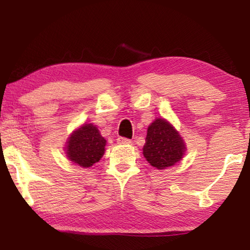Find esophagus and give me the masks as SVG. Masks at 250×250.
<instances>
[{"label": "esophagus", "instance_id": "obj_1", "mask_svg": "<svg viewBox=\"0 0 250 250\" xmlns=\"http://www.w3.org/2000/svg\"><path fill=\"white\" fill-rule=\"evenodd\" d=\"M117 142L119 143V145H131V143H132L131 140L126 139V138H118Z\"/></svg>", "mask_w": 250, "mask_h": 250}]
</instances>
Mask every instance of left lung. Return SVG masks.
I'll use <instances>...</instances> for the list:
<instances>
[{
  "mask_svg": "<svg viewBox=\"0 0 250 250\" xmlns=\"http://www.w3.org/2000/svg\"><path fill=\"white\" fill-rule=\"evenodd\" d=\"M186 143L179 132L164 118H157L148 127L143 156L157 169L179 163L186 152Z\"/></svg>",
  "mask_w": 250,
  "mask_h": 250,
  "instance_id": "obj_1",
  "label": "left lung"
}]
</instances>
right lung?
<instances>
[{
    "instance_id": "1",
    "label": "right lung",
    "mask_w": 250,
    "mask_h": 250,
    "mask_svg": "<svg viewBox=\"0 0 250 250\" xmlns=\"http://www.w3.org/2000/svg\"><path fill=\"white\" fill-rule=\"evenodd\" d=\"M105 142L97 126L84 124L71 133L68 139L67 157L81 167H91L104 156Z\"/></svg>"
}]
</instances>
